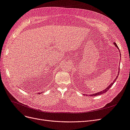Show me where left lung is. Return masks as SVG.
<instances>
[{
	"mask_svg": "<svg viewBox=\"0 0 130 130\" xmlns=\"http://www.w3.org/2000/svg\"><path fill=\"white\" fill-rule=\"evenodd\" d=\"M114 44H115V46L117 47V48L119 50V48H118V45H117V44H116V43H114ZM119 52H120V51H119ZM120 56H121V54H120ZM119 69H120V68L119 67V69H118V70H119V71H118V74L119 73V70H119ZM118 75H119V74H118V75H117V76L116 78L115 79V80H114V81H113V82H112V83H111V84H110V85L108 86V87H107L106 88V89H104V90H103V91L100 92H98V93H95V94H90V95H89V96H96V95H100V94H104V93H106V92H107V90H108V89H109L110 88H111V87H112V86L113 85V84L115 83V81H116V80L117 79V77H118ZM87 95H88L87 94Z\"/></svg>",
	"mask_w": 130,
	"mask_h": 130,
	"instance_id": "left-lung-1",
	"label": "left lung"
}]
</instances>
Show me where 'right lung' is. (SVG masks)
<instances>
[{
  "label": "right lung",
  "mask_w": 130,
  "mask_h": 130,
  "mask_svg": "<svg viewBox=\"0 0 130 130\" xmlns=\"http://www.w3.org/2000/svg\"><path fill=\"white\" fill-rule=\"evenodd\" d=\"M39 94H40V93H39Z\"/></svg>",
  "instance_id": "obj_1"
}]
</instances>
